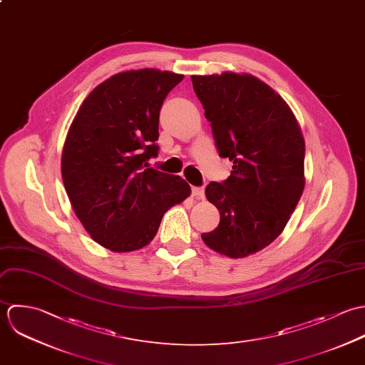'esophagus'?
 Segmentation results:
<instances>
[{
  "mask_svg": "<svg viewBox=\"0 0 365 365\" xmlns=\"http://www.w3.org/2000/svg\"><path fill=\"white\" fill-rule=\"evenodd\" d=\"M192 193H193V196H195L196 199H199V200H203V199H205V189H203V187H193V189H192Z\"/></svg>",
  "mask_w": 365,
  "mask_h": 365,
  "instance_id": "1",
  "label": "esophagus"
}]
</instances>
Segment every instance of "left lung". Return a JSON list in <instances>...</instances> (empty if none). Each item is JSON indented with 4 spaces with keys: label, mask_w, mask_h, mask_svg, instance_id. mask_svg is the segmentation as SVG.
Masks as SVG:
<instances>
[{
    "label": "left lung",
    "mask_w": 365,
    "mask_h": 365,
    "mask_svg": "<svg viewBox=\"0 0 365 365\" xmlns=\"http://www.w3.org/2000/svg\"><path fill=\"white\" fill-rule=\"evenodd\" d=\"M212 123L221 158L232 160L206 197L219 227L202 234L207 247L244 258L268 247L285 228L304 189V140L287 101L252 74L192 76Z\"/></svg>",
    "instance_id": "obj_1"
}]
</instances>
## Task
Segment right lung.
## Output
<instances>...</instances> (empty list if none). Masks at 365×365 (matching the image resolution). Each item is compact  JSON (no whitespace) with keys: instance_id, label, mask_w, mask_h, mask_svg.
Wrapping results in <instances>:
<instances>
[{"instance_id":"right-lung-1","label":"right lung","mask_w":365,"mask_h":365,"mask_svg":"<svg viewBox=\"0 0 365 365\" xmlns=\"http://www.w3.org/2000/svg\"><path fill=\"white\" fill-rule=\"evenodd\" d=\"M183 74H114L80 106L62 152V179L90 237L114 252L148 245L163 215L190 196L180 176L148 168L158 155L159 111Z\"/></svg>"}]
</instances>
